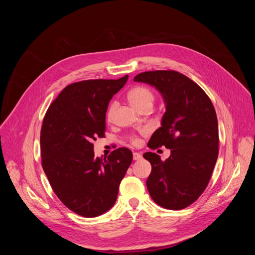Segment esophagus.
Wrapping results in <instances>:
<instances>
[{
	"mask_svg": "<svg viewBox=\"0 0 255 255\" xmlns=\"http://www.w3.org/2000/svg\"><path fill=\"white\" fill-rule=\"evenodd\" d=\"M141 158H142V155L140 153H138V152L133 153V159L134 160H140Z\"/></svg>",
	"mask_w": 255,
	"mask_h": 255,
	"instance_id": "esophagus-1",
	"label": "esophagus"
}]
</instances>
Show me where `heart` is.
<instances>
[{"label": "heart", "instance_id": "heart-1", "mask_svg": "<svg viewBox=\"0 0 255 255\" xmlns=\"http://www.w3.org/2000/svg\"><path fill=\"white\" fill-rule=\"evenodd\" d=\"M128 100H129L130 104L139 111L140 109H142L144 107H146V106L151 107L152 106V103L154 101V95L151 92V90H149L146 87L136 86L129 91ZM115 109H116V103H112L110 106H109L107 115H106L108 121H111L113 119ZM131 141L133 144H138L139 138L136 136H133V137H131Z\"/></svg>", "mask_w": 255, "mask_h": 255}]
</instances>
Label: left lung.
<instances>
[{"mask_svg":"<svg viewBox=\"0 0 255 255\" xmlns=\"http://www.w3.org/2000/svg\"><path fill=\"white\" fill-rule=\"evenodd\" d=\"M134 82L153 86L163 97L161 127L147 146H165L170 155L145 152L151 163L146 186L152 200L165 209L180 210L193 204L207 188L219 152L218 120L214 106L191 79L174 70L145 71Z\"/></svg>","mask_w":255,"mask_h":255,"instance_id":"left-lung-1","label":"left lung"}]
</instances>
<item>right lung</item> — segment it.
I'll return each instance as SVG.
<instances>
[{
    "instance_id": "obj_1",
    "label": "right lung",
    "mask_w": 255,
    "mask_h": 255,
    "mask_svg": "<svg viewBox=\"0 0 255 255\" xmlns=\"http://www.w3.org/2000/svg\"><path fill=\"white\" fill-rule=\"evenodd\" d=\"M88 80L65 87L49 106L41 132L42 167L58 199L69 210L94 218L110 210L132 162V151L115 149L96 157L93 141L104 137L109 102L126 84Z\"/></svg>"
}]
</instances>
